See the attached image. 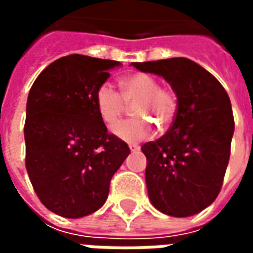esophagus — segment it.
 Segmentation results:
<instances>
[{"label":"esophagus","instance_id":"34e87169","mask_svg":"<svg viewBox=\"0 0 253 253\" xmlns=\"http://www.w3.org/2000/svg\"><path fill=\"white\" fill-rule=\"evenodd\" d=\"M138 149H139V146H137V145H130V150L131 152H137Z\"/></svg>","mask_w":253,"mask_h":253}]
</instances>
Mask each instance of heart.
Instances as JSON below:
<instances>
[{"instance_id": "1", "label": "heart", "mask_w": 253, "mask_h": 253, "mask_svg": "<svg viewBox=\"0 0 253 253\" xmlns=\"http://www.w3.org/2000/svg\"><path fill=\"white\" fill-rule=\"evenodd\" d=\"M132 107V115L145 116L159 126L168 127L177 114V94L170 86L160 85L149 73H134L121 81V93L111 84L96 90V108L107 125H115ZM112 131L126 142H141L153 134V127L143 118H132L116 125Z\"/></svg>"}]
</instances>
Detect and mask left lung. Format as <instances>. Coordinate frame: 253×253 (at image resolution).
<instances>
[{"mask_svg":"<svg viewBox=\"0 0 253 253\" xmlns=\"http://www.w3.org/2000/svg\"><path fill=\"white\" fill-rule=\"evenodd\" d=\"M131 65L163 76L179 101L168 131L141 148L148 160L149 198L164 214L194 215L210 206L222 187L234 131L228 93L212 74L187 58Z\"/></svg>","mask_w":253,"mask_h":253,"instance_id":"left-lung-1","label":"left lung"}]
</instances>
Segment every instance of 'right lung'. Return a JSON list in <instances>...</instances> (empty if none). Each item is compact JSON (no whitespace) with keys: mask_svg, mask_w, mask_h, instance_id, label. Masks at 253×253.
I'll list each match as a JSON object with an SVG mask.
<instances>
[{"mask_svg":"<svg viewBox=\"0 0 253 253\" xmlns=\"http://www.w3.org/2000/svg\"><path fill=\"white\" fill-rule=\"evenodd\" d=\"M121 62L73 54L38 76L28 94L25 168L36 195L61 217L104 205L112 176L130 154L96 108V90Z\"/></svg>","mask_w":253,"mask_h":253,"instance_id":"1","label":"right lung"}]
</instances>
